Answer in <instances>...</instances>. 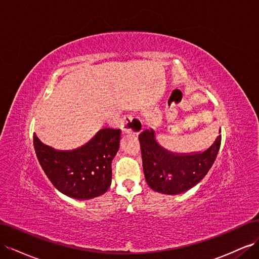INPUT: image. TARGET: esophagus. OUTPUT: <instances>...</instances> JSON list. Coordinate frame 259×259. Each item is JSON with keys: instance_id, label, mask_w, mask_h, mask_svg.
<instances>
[{"instance_id": "34e87169", "label": "esophagus", "mask_w": 259, "mask_h": 259, "mask_svg": "<svg viewBox=\"0 0 259 259\" xmlns=\"http://www.w3.org/2000/svg\"><path fill=\"white\" fill-rule=\"evenodd\" d=\"M121 126L125 134L138 135L143 131L142 121L138 117L133 115H125L121 121Z\"/></svg>"}]
</instances>
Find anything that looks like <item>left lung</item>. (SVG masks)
I'll return each mask as SVG.
<instances>
[{
	"label": "left lung",
	"mask_w": 259,
	"mask_h": 259,
	"mask_svg": "<svg viewBox=\"0 0 259 259\" xmlns=\"http://www.w3.org/2000/svg\"><path fill=\"white\" fill-rule=\"evenodd\" d=\"M138 139L147 184L153 191L169 195L181 194L198 184L210 170L221 145L219 135L204 152L174 155L157 144L152 130L141 133Z\"/></svg>",
	"instance_id": "8db88e82"
}]
</instances>
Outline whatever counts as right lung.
Returning <instances> with one entry per match:
<instances>
[{
	"label": "right lung",
	"mask_w": 259,
	"mask_h": 259,
	"mask_svg": "<svg viewBox=\"0 0 259 259\" xmlns=\"http://www.w3.org/2000/svg\"><path fill=\"white\" fill-rule=\"evenodd\" d=\"M120 130L102 128L85 146L72 151H57L33 135L34 151L44 172L63 194L90 199L104 194L111 184V162L118 150Z\"/></svg>",
	"instance_id": "1"
}]
</instances>
